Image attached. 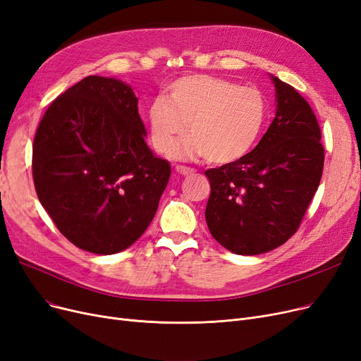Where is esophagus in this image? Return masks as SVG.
I'll return each mask as SVG.
<instances>
[{
	"instance_id": "esophagus-1",
	"label": "esophagus",
	"mask_w": 361,
	"mask_h": 361,
	"mask_svg": "<svg viewBox=\"0 0 361 361\" xmlns=\"http://www.w3.org/2000/svg\"><path fill=\"white\" fill-rule=\"evenodd\" d=\"M176 171H177L178 173H181V176H190V173H193V172H195V169H193V168H188V166H181V165L176 166Z\"/></svg>"
}]
</instances>
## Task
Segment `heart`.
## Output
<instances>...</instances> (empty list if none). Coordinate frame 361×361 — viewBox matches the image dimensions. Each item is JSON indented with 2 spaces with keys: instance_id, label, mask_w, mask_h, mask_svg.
<instances>
[{
  "instance_id": "heart-1",
  "label": "heart",
  "mask_w": 361,
  "mask_h": 361,
  "mask_svg": "<svg viewBox=\"0 0 361 361\" xmlns=\"http://www.w3.org/2000/svg\"><path fill=\"white\" fill-rule=\"evenodd\" d=\"M266 118L268 104L259 89L202 74L176 80L165 99H154L147 111L157 152H171L189 129L193 137L178 145L172 156H205L216 165L233 164L247 156L256 145Z\"/></svg>"
}]
</instances>
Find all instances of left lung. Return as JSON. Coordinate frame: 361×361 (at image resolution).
Returning a JSON list of instances; mask_svg holds the SVG:
<instances>
[{
    "mask_svg": "<svg viewBox=\"0 0 361 361\" xmlns=\"http://www.w3.org/2000/svg\"><path fill=\"white\" fill-rule=\"evenodd\" d=\"M275 118L256 149L205 171L211 195L205 220L235 255L268 252L295 233L318 189L324 149L315 114L298 90L271 74Z\"/></svg>",
    "mask_w": 361,
    "mask_h": 361,
    "instance_id": "left-lung-1",
    "label": "left lung"
}]
</instances>
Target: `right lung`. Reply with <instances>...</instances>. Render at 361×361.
Wrapping results in <instances>:
<instances>
[{
  "label": "right lung",
  "instance_id": "obj_1",
  "mask_svg": "<svg viewBox=\"0 0 361 361\" xmlns=\"http://www.w3.org/2000/svg\"><path fill=\"white\" fill-rule=\"evenodd\" d=\"M145 137L138 98L118 78L85 77L50 104L32 145L34 185L75 247L116 255L149 228L171 166Z\"/></svg>",
  "mask_w": 361,
  "mask_h": 361
}]
</instances>
